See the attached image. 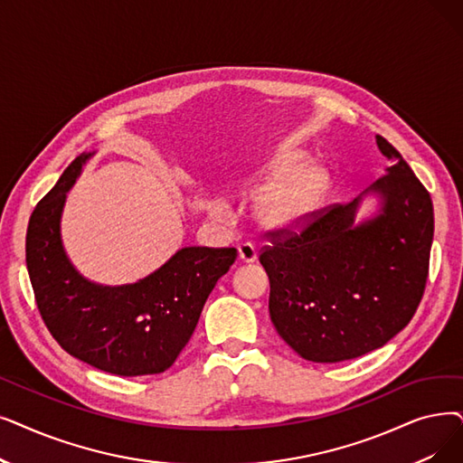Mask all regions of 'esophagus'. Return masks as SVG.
<instances>
[{
    "instance_id": "1",
    "label": "esophagus",
    "mask_w": 463,
    "mask_h": 463,
    "mask_svg": "<svg viewBox=\"0 0 463 463\" xmlns=\"http://www.w3.org/2000/svg\"><path fill=\"white\" fill-rule=\"evenodd\" d=\"M238 259L242 260V263H253V260H257V250L253 244L250 242H244L238 246Z\"/></svg>"
}]
</instances>
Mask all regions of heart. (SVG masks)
Listing matches in <instances>:
<instances>
[{"mask_svg": "<svg viewBox=\"0 0 463 463\" xmlns=\"http://www.w3.org/2000/svg\"><path fill=\"white\" fill-rule=\"evenodd\" d=\"M298 163V156L284 155L276 158L267 174V193L260 194L257 213L269 227L289 229L298 225L316 206L327 187V174L319 166H308L285 180ZM285 180L284 183L280 179Z\"/></svg>", "mask_w": 463, "mask_h": 463, "instance_id": "heart-1", "label": "heart"}]
</instances>
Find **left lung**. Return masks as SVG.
I'll return each mask as SVG.
<instances>
[{
  "label": "left lung",
  "instance_id": "1",
  "mask_svg": "<svg viewBox=\"0 0 463 463\" xmlns=\"http://www.w3.org/2000/svg\"><path fill=\"white\" fill-rule=\"evenodd\" d=\"M371 191L382 213L354 227L359 198L310 212L269 232L259 260L270 279L269 310L278 335L316 364H338L384 346L412 319L430 274L433 204L401 153Z\"/></svg>",
  "mask_w": 463,
  "mask_h": 463
}]
</instances>
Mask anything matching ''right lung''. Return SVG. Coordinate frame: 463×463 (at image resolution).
<instances>
[{
	"instance_id": "right-lung-1",
	"label": "right lung",
	"mask_w": 463,
	"mask_h": 463,
	"mask_svg": "<svg viewBox=\"0 0 463 463\" xmlns=\"http://www.w3.org/2000/svg\"><path fill=\"white\" fill-rule=\"evenodd\" d=\"M89 155H79L37 203L26 232L33 297L52 338L70 355L117 376L168 371L185 348L234 248H184L137 284L102 288L70 265L58 232L66 193Z\"/></svg>"
}]
</instances>
